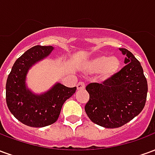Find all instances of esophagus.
Wrapping results in <instances>:
<instances>
[{
  "mask_svg": "<svg viewBox=\"0 0 155 155\" xmlns=\"http://www.w3.org/2000/svg\"><path fill=\"white\" fill-rule=\"evenodd\" d=\"M76 87H77L78 91H81V90H84V88H85V84L83 82H79L76 85Z\"/></svg>",
  "mask_w": 155,
  "mask_h": 155,
  "instance_id": "obj_1",
  "label": "esophagus"
}]
</instances>
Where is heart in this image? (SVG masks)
Listing matches in <instances>:
<instances>
[{"instance_id": "heart-1", "label": "heart", "mask_w": 155, "mask_h": 155, "mask_svg": "<svg viewBox=\"0 0 155 155\" xmlns=\"http://www.w3.org/2000/svg\"><path fill=\"white\" fill-rule=\"evenodd\" d=\"M81 68L87 73L98 72L99 79L102 81H110L120 72L121 61L116 56L97 54L82 62Z\"/></svg>"}]
</instances>
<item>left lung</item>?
Instances as JSON below:
<instances>
[{"label": "left lung", "instance_id": "1", "mask_svg": "<svg viewBox=\"0 0 155 155\" xmlns=\"http://www.w3.org/2000/svg\"><path fill=\"white\" fill-rule=\"evenodd\" d=\"M126 64L113 79L86 86L90 100L85 112L100 126L114 129L125 124L143 110L148 84L140 61L130 51L120 48Z\"/></svg>", "mask_w": 155, "mask_h": 155}]
</instances>
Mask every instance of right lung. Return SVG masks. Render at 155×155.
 Here are the masks:
<instances>
[{
  "mask_svg": "<svg viewBox=\"0 0 155 155\" xmlns=\"http://www.w3.org/2000/svg\"><path fill=\"white\" fill-rule=\"evenodd\" d=\"M53 50L51 45H35L29 49L15 61L7 78V106L11 113L25 125L41 128L54 124L63 104L76 91V87H66L59 82L41 94L34 93L27 86L26 76L30 69L48 57Z\"/></svg>",
  "mask_w": 155,
  "mask_h": 155,
  "instance_id": "obj_1",
  "label": "right lung"
}]
</instances>
